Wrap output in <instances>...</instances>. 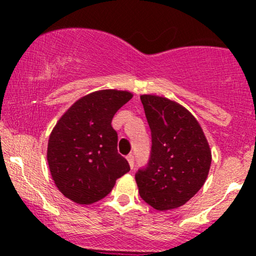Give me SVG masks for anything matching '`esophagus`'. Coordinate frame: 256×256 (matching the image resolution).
<instances>
[{
  "label": "esophagus",
  "mask_w": 256,
  "mask_h": 256,
  "mask_svg": "<svg viewBox=\"0 0 256 256\" xmlns=\"http://www.w3.org/2000/svg\"><path fill=\"white\" fill-rule=\"evenodd\" d=\"M126 160H128V165H130L131 168H134V155H132V154L128 155V156H126Z\"/></svg>",
  "instance_id": "1"
}]
</instances>
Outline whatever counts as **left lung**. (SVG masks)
Returning a JSON list of instances; mask_svg holds the SVG:
<instances>
[{"label": "left lung", "instance_id": "8db88e82", "mask_svg": "<svg viewBox=\"0 0 256 256\" xmlns=\"http://www.w3.org/2000/svg\"><path fill=\"white\" fill-rule=\"evenodd\" d=\"M140 101L152 146L148 167L134 177L138 192L155 210H174L204 186L212 152L200 122L183 106L158 95H140Z\"/></svg>", "mask_w": 256, "mask_h": 256}]
</instances>
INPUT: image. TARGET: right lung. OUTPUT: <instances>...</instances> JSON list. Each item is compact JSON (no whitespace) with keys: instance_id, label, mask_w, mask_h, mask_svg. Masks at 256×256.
<instances>
[{"instance_id":"1","label":"right lung","mask_w":256,"mask_h":256,"mask_svg":"<svg viewBox=\"0 0 256 256\" xmlns=\"http://www.w3.org/2000/svg\"><path fill=\"white\" fill-rule=\"evenodd\" d=\"M132 96L126 90L94 91L77 100L58 120L49 136L46 160L64 198L78 204H95L130 171L116 150L118 134L112 119Z\"/></svg>"}]
</instances>
